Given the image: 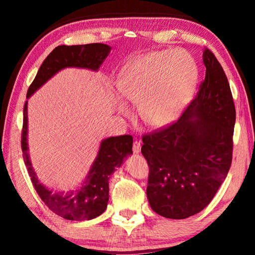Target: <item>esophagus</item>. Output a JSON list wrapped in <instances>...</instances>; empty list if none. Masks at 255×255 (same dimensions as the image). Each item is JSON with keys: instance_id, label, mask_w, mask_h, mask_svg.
Wrapping results in <instances>:
<instances>
[{"instance_id": "34e87169", "label": "esophagus", "mask_w": 255, "mask_h": 255, "mask_svg": "<svg viewBox=\"0 0 255 255\" xmlns=\"http://www.w3.org/2000/svg\"><path fill=\"white\" fill-rule=\"evenodd\" d=\"M132 150H133L134 153H139L140 150H141V144H140V142L137 141V140H134V141H133Z\"/></svg>"}]
</instances>
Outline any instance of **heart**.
Here are the masks:
<instances>
[{
	"label": "heart",
	"instance_id": "b5f03b06",
	"mask_svg": "<svg viewBox=\"0 0 255 255\" xmlns=\"http://www.w3.org/2000/svg\"><path fill=\"white\" fill-rule=\"evenodd\" d=\"M198 79L197 64L184 50L148 53L124 69L117 91L125 100L138 104V117L145 126L160 128L175 122L191 101ZM117 110L128 113L125 102Z\"/></svg>",
	"mask_w": 255,
	"mask_h": 255
}]
</instances>
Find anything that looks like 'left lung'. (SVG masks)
<instances>
[{
    "instance_id": "1",
    "label": "left lung",
    "mask_w": 255,
    "mask_h": 255,
    "mask_svg": "<svg viewBox=\"0 0 255 255\" xmlns=\"http://www.w3.org/2000/svg\"><path fill=\"white\" fill-rule=\"evenodd\" d=\"M203 61L205 80L181 118L142 137L147 197L152 210L165 218L185 219L202 211L231 165L236 107L230 85L209 49Z\"/></svg>"
}]
</instances>
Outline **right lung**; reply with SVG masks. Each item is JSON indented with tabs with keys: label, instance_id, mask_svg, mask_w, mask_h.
<instances>
[{
	"label": "right lung",
	"instance_id": "1",
	"mask_svg": "<svg viewBox=\"0 0 255 255\" xmlns=\"http://www.w3.org/2000/svg\"><path fill=\"white\" fill-rule=\"evenodd\" d=\"M112 47L104 44H89L74 46H58L42 62L36 78L32 81L26 99L41 88L53 75L66 68L89 69L99 71L102 63L110 55ZM26 101L24 106L23 131H21V150L25 164L36 192L50 210L68 220H91L104 213L108 203L110 177L117 167L123 164L127 156L132 154V137L129 134L110 137L102 140L96 159L79 188L67 193L52 192L38 180L31 165L27 133H28V116Z\"/></svg>",
	"mask_w": 255,
	"mask_h": 255
}]
</instances>
